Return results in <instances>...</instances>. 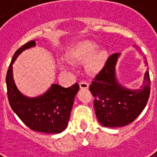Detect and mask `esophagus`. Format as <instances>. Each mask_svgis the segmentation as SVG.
<instances>
[{"label": "esophagus", "mask_w": 157, "mask_h": 157, "mask_svg": "<svg viewBox=\"0 0 157 157\" xmlns=\"http://www.w3.org/2000/svg\"><path fill=\"white\" fill-rule=\"evenodd\" d=\"M80 88L81 89H88L89 88V84L86 81H81V83L79 84Z\"/></svg>", "instance_id": "34e87169"}]
</instances>
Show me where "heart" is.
<instances>
[{"label":"heart","mask_w":157,"mask_h":157,"mask_svg":"<svg viewBox=\"0 0 157 157\" xmlns=\"http://www.w3.org/2000/svg\"><path fill=\"white\" fill-rule=\"evenodd\" d=\"M98 45L92 40H86L76 43L67 54L69 62L81 63L88 62L89 71L96 73L103 68L107 58V51L105 49L97 50ZM62 67H67L65 62H60Z\"/></svg>","instance_id":"heart-1"}]
</instances>
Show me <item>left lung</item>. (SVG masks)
Returning <instances> with one entry per match:
<instances>
[{
  "label": "left lung",
  "instance_id": "left-lung-1",
  "mask_svg": "<svg viewBox=\"0 0 157 157\" xmlns=\"http://www.w3.org/2000/svg\"><path fill=\"white\" fill-rule=\"evenodd\" d=\"M120 56L121 53L112 54L90 86L94 97L96 117L103 126L121 127L130 124L144 111L150 95L148 71L144 75L143 86L137 90L126 88L118 81L116 65Z\"/></svg>",
  "mask_w": 157,
  "mask_h": 157
}]
</instances>
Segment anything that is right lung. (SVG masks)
<instances>
[{
    "label": "right lung",
    "instance_id": "add662e5",
    "mask_svg": "<svg viewBox=\"0 0 157 157\" xmlns=\"http://www.w3.org/2000/svg\"><path fill=\"white\" fill-rule=\"evenodd\" d=\"M35 46V40H32L13 54L6 75L9 103L14 113L32 130L59 134L67 126L79 85L76 83L63 88L58 84H52L47 91L37 97H28L21 93L13 80V64L21 53Z\"/></svg>",
    "mask_w": 157,
    "mask_h": 157
}]
</instances>
